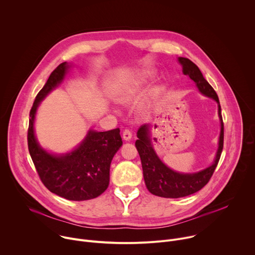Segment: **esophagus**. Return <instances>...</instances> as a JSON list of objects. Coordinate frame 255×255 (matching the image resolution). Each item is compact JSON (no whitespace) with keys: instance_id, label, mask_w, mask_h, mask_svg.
Returning <instances> with one entry per match:
<instances>
[{"instance_id":"34e87169","label":"esophagus","mask_w":255,"mask_h":255,"mask_svg":"<svg viewBox=\"0 0 255 255\" xmlns=\"http://www.w3.org/2000/svg\"><path fill=\"white\" fill-rule=\"evenodd\" d=\"M122 136H123V139H124V140L129 141V140L131 139V137H132V133H131V131H130L129 129H125V130L123 131Z\"/></svg>"}]
</instances>
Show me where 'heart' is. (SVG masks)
Segmentation results:
<instances>
[{
  "label": "heart",
  "instance_id": "b5f03b06",
  "mask_svg": "<svg viewBox=\"0 0 255 255\" xmlns=\"http://www.w3.org/2000/svg\"><path fill=\"white\" fill-rule=\"evenodd\" d=\"M135 94V88L133 86H126L121 88L115 95L114 99L118 104L128 105L132 102Z\"/></svg>",
  "mask_w": 255,
  "mask_h": 255
}]
</instances>
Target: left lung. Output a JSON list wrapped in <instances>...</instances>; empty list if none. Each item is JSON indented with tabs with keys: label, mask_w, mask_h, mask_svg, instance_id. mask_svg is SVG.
<instances>
[{
	"label": "left lung",
	"mask_w": 255,
	"mask_h": 255,
	"mask_svg": "<svg viewBox=\"0 0 255 255\" xmlns=\"http://www.w3.org/2000/svg\"><path fill=\"white\" fill-rule=\"evenodd\" d=\"M178 61L183 66L184 75L189 76L191 80L196 83L199 91L218 103V114H219L221 123V132L219 137V147H218L212 165L195 173H179L167 167L155 153L149 135L150 126L148 124H144L138 129V139L135 142V146L140 155L145 185L151 194L171 199L195 194L209 183L218 162H219L224 143V124L219 98L212 86L205 80L199 67L192 60L186 57H178Z\"/></svg>",
	"instance_id": "left-lung-1"
}]
</instances>
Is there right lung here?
<instances>
[{"label": "right lung", "instance_id": "1", "mask_svg": "<svg viewBox=\"0 0 255 255\" xmlns=\"http://www.w3.org/2000/svg\"><path fill=\"white\" fill-rule=\"evenodd\" d=\"M69 65L60 63L35 98L30 110L28 149L43 185L53 194L69 201H86L103 194L110 181V165L122 146L120 129L105 132L90 130L71 152L55 155L44 150L34 134V120L40 102L64 79Z\"/></svg>", "mask_w": 255, "mask_h": 255}]
</instances>
